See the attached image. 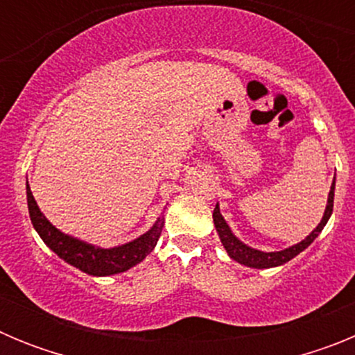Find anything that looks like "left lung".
Returning a JSON list of instances; mask_svg holds the SVG:
<instances>
[{
	"label": "left lung",
	"instance_id": "obj_1",
	"mask_svg": "<svg viewBox=\"0 0 355 355\" xmlns=\"http://www.w3.org/2000/svg\"><path fill=\"white\" fill-rule=\"evenodd\" d=\"M334 183H336V178H334V181H332L331 184V192H329L325 213L324 216H322L320 224L316 225V229H313L311 234L304 238L302 241H299L297 245H291L284 250H279V252H263V250L252 249V247L245 245L243 241L238 240V238L233 234V231L229 229L227 222H225L224 216H222L220 208H218V205H216L215 209H213V222H215L216 233H218V236H220L222 245H224V249L227 250L229 258L238 261L240 265L250 266V268H272V266L284 265L286 261L293 259L297 254H300L304 249H307V247L311 245L313 241H315V238L322 233V229H324V225L327 224L329 218H331L332 206H334Z\"/></svg>",
	"mask_w": 355,
	"mask_h": 355
}]
</instances>
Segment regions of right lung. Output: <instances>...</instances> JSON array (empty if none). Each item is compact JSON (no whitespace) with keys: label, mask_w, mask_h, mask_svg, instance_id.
Returning <instances> with one entry per match:
<instances>
[{"label":"right lung","mask_w":355,"mask_h":355,"mask_svg":"<svg viewBox=\"0 0 355 355\" xmlns=\"http://www.w3.org/2000/svg\"><path fill=\"white\" fill-rule=\"evenodd\" d=\"M26 197L31 224L44 240V243L65 263L76 266L85 274L96 275V277L121 274V272L130 270L131 266L139 265L147 254L155 249L159 234H162L163 218H158L155 225L137 240L128 241L124 245L112 247V249H101V247L90 245L87 241H81L58 231L39 209L30 190V184L26 187Z\"/></svg>","instance_id":"1"}]
</instances>
